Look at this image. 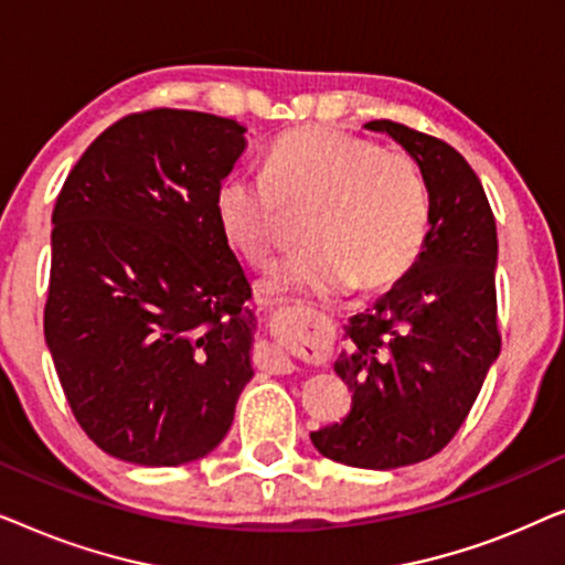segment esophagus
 I'll list each match as a JSON object with an SVG mask.
<instances>
[{"label": "esophagus", "mask_w": 565, "mask_h": 565, "mask_svg": "<svg viewBox=\"0 0 565 565\" xmlns=\"http://www.w3.org/2000/svg\"><path fill=\"white\" fill-rule=\"evenodd\" d=\"M265 365L273 370V373H280V375H288L296 370V362H292L288 354H285L280 347H269L265 352Z\"/></svg>", "instance_id": "obj_1"}]
</instances>
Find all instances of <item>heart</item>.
I'll return each mask as SVG.
<instances>
[{
    "label": "heart",
    "instance_id": "heart-1",
    "mask_svg": "<svg viewBox=\"0 0 565 565\" xmlns=\"http://www.w3.org/2000/svg\"><path fill=\"white\" fill-rule=\"evenodd\" d=\"M290 215H303L308 246L267 277L265 292L377 290L401 280L422 254L429 190L406 153L337 128H300L269 146L262 177L231 172L215 190L223 236L254 267L288 242Z\"/></svg>",
    "mask_w": 565,
    "mask_h": 565
}]
</instances>
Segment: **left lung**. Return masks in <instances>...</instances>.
Instances as JSON below:
<instances>
[{"label": "left lung", "instance_id": "1", "mask_svg": "<svg viewBox=\"0 0 565 565\" xmlns=\"http://www.w3.org/2000/svg\"><path fill=\"white\" fill-rule=\"evenodd\" d=\"M365 128L388 134L419 164L429 234L408 273L350 319L334 370L352 408L311 431V443L344 466L391 470L450 443L499 358V242L483 184L450 143L393 120Z\"/></svg>", "mask_w": 565, "mask_h": 565}]
</instances>
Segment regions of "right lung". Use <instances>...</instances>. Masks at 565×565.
I'll use <instances>...</instances> for the list:
<instances>
[{"label": "right lung", "instance_id": "1", "mask_svg": "<svg viewBox=\"0 0 565 565\" xmlns=\"http://www.w3.org/2000/svg\"><path fill=\"white\" fill-rule=\"evenodd\" d=\"M244 134L211 113L126 115L56 198L45 344L79 427L118 460L205 458L254 375L252 285L215 218Z\"/></svg>", "mask_w": 565, "mask_h": 565}]
</instances>
